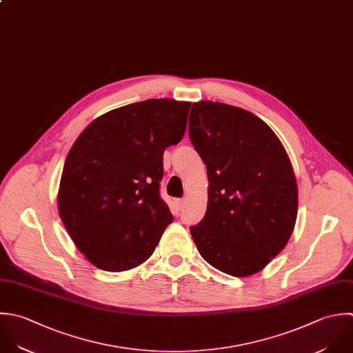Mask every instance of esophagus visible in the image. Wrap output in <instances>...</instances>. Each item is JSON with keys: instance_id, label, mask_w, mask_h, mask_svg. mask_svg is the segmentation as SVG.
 <instances>
[{"instance_id": "1", "label": "esophagus", "mask_w": 353, "mask_h": 353, "mask_svg": "<svg viewBox=\"0 0 353 353\" xmlns=\"http://www.w3.org/2000/svg\"><path fill=\"white\" fill-rule=\"evenodd\" d=\"M184 202H185L184 199H177V201H176V208H177V210H181V209L184 208Z\"/></svg>"}]
</instances>
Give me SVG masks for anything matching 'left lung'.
Listing matches in <instances>:
<instances>
[{
	"instance_id": "1",
	"label": "left lung",
	"mask_w": 353,
	"mask_h": 353,
	"mask_svg": "<svg viewBox=\"0 0 353 353\" xmlns=\"http://www.w3.org/2000/svg\"><path fill=\"white\" fill-rule=\"evenodd\" d=\"M190 140L208 169L209 202L190 228L212 267L249 276L276 257L294 230L299 192L290 159L272 129L224 103H194Z\"/></svg>"
}]
</instances>
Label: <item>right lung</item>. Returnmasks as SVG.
<instances>
[{
  "label": "right lung",
  "instance_id": "add662e5",
  "mask_svg": "<svg viewBox=\"0 0 353 353\" xmlns=\"http://www.w3.org/2000/svg\"><path fill=\"white\" fill-rule=\"evenodd\" d=\"M191 103L150 99L96 118L75 140L59 187L60 219L97 268L144 263L173 216L161 198L163 151L185 132Z\"/></svg>",
  "mask_w": 353,
  "mask_h": 353
}]
</instances>
